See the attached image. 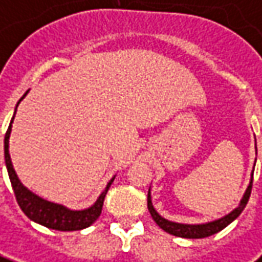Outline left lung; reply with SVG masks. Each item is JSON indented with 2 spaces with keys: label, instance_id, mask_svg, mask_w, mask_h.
Listing matches in <instances>:
<instances>
[{
  "label": "left lung",
  "instance_id": "1",
  "mask_svg": "<svg viewBox=\"0 0 262 262\" xmlns=\"http://www.w3.org/2000/svg\"><path fill=\"white\" fill-rule=\"evenodd\" d=\"M251 189H252V175H251V181L247 191L244 193L243 199L239 202V205L236 206L234 211H231L228 215L222 216L220 220L211 221V222H206V224H179V222H172V221L165 220L163 216H161L158 211L155 209L152 205V196H150V189L147 192V209L152 215L154 221L161 227L165 232H168L170 235L181 236V238H206V236H211L216 232H220L225 227H228L229 224L234 220H236L239 216V213L243 212L244 208L247 205L248 199H250Z\"/></svg>",
  "mask_w": 262,
  "mask_h": 262
}]
</instances>
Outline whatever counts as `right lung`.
<instances>
[{
  "label": "right lung",
  "instance_id": "1",
  "mask_svg": "<svg viewBox=\"0 0 262 262\" xmlns=\"http://www.w3.org/2000/svg\"><path fill=\"white\" fill-rule=\"evenodd\" d=\"M26 94L19 99V101L26 97ZM19 101L17 103V107H18ZM17 107H15V110H17ZM14 116H15V113H14ZM14 116L11 119V123L8 126V130L5 133L4 156L5 166H7V170H8L11 186L12 189H14L15 199L18 202L21 211L26 213L31 221L40 224L42 227H47L50 229H57V231H79V229H84L87 227H90L94 221L100 216L104 196L107 193L110 185L115 181V176L108 181L106 189L101 192L100 196L97 198V201L94 202L93 205L90 206V208H87V209H83V211H71L69 208L60 205V204H54V202H50V201H46V199L37 196L35 193L28 191L26 186L19 182L18 176H17L15 170H14V166H12L11 156H10V152H8V143H10V135H11Z\"/></svg>",
  "mask_w": 262,
  "mask_h": 262
}]
</instances>
